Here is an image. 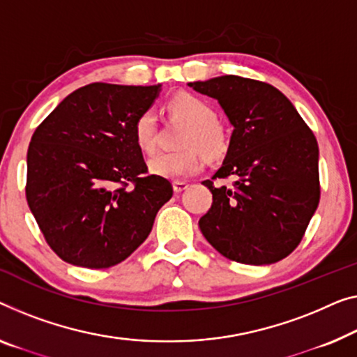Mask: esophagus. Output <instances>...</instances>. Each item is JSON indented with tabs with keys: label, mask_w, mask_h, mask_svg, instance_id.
<instances>
[{
	"label": "esophagus",
	"mask_w": 357,
	"mask_h": 357,
	"mask_svg": "<svg viewBox=\"0 0 357 357\" xmlns=\"http://www.w3.org/2000/svg\"><path fill=\"white\" fill-rule=\"evenodd\" d=\"M188 188H189V184L185 183V181H174V183H173V189H174V192H176V194L183 192V190H185Z\"/></svg>",
	"instance_id": "1"
}]
</instances>
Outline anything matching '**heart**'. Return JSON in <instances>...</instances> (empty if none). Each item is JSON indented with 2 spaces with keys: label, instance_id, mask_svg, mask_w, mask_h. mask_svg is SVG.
Here are the masks:
<instances>
[{
  "label": "heart",
  "instance_id": "b5f03b06",
  "mask_svg": "<svg viewBox=\"0 0 357 357\" xmlns=\"http://www.w3.org/2000/svg\"><path fill=\"white\" fill-rule=\"evenodd\" d=\"M168 110L174 119L189 125L181 139V147L185 151L153 155L147 163L152 174L172 179L190 176L200 168V158L195 148L205 158H218L227 151L226 132L218 123L216 110L206 100L192 94H176L168 100ZM132 136L142 152L149 153L155 149V112L146 109L137 115L132 125Z\"/></svg>",
  "mask_w": 357,
  "mask_h": 357
}]
</instances>
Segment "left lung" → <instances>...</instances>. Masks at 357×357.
I'll return each instance as SVG.
<instances>
[{"label": "left lung", "instance_id": "1", "mask_svg": "<svg viewBox=\"0 0 357 357\" xmlns=\"http://www.w3.org/2000/svg\"><path fill=\"white\" fill-rule=\"evenodd\" d=\"M216 99L234 126L229 149L204 184L213 204L199 226L222 257L273 264L301 242L321 199L316 136L278 88L252 78L216 77L189 83Z\"/></svg>", "mask_w": 357, "mask_h": 357}]
</instances>
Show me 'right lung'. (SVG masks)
Instances as JSON below:
<instances>
[{
  "mask_svg": "<svg viewBox=\"0 0 357 357\" xmlns=\"http://www.w3.org/2000/svg\"><path fill=\"white\" fill-rule=\"evenodd\" d=\"M162 84L91 83L43 120L26 152L25 195L57 257L104 269L126 259L172 199L168 179L147 173L132 125Z\"/></svg>",
  "mask_w": 357,
  "mask_h": 357,
  "instance_id": "right-lung-1",
  "label": "right lung"
}]
</instances>
